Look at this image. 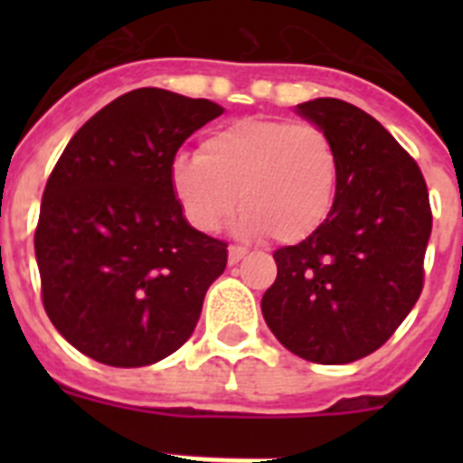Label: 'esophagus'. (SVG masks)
<instances>
[{
    "label": "esophagus",
    "mask_w": 463,
    "mask_h": 463,
    "mask_svg": "<svg viewBox=\"0 0 463 463\" xmlns=\"http://www.w3.org/2000/svg\"><path fill=\"white\" fill-rule=\"evenodd\" d=\"M245 255H248V250L243 245H229V264H239Z\"/></svg>",
    "instance_id": "1"
}]
</instances>
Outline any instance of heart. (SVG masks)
Listing matches in <instances>:
<instances>
[{
	"instance_id": "1",
	"label": "heart",
	"mask_w": 463,
	"mask_h": 463,
	"mask_svg": "<svg viewBox=\"0 0 463 463\" xmlns=\"http://www.w3.org/2000/svg\"><path fill=\"white\" fill-rule=\"evenodd\" d=\"M341 159L329 134L313 122L243 118L208 134L199 157H178L171 190L192 227L215 232L234 213L248 234L298 243L329 218Z\"/></svg>"
}]
</instances>
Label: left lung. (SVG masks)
Segmentation results:
<instances>
[{
    "instance_id": "left-lung-1",
    "label": "left lung",
    "mask_w": 463,
    "mask_h": 463,
    "mask_svg": "<svg viewBox=\"0 0 463 463\" xmlns=\"http://www.w3.org/2000/svg\"><path fill=\"white\" fill-rule=\"evenodd\" d=\"M297 110L331 137L341 181L325 224L273 252L278 276L261 313L297 357L350 364L384 345L422 294L429 190L415 159L366 110L331 97Z\"/></svg>"
}]
</instances>
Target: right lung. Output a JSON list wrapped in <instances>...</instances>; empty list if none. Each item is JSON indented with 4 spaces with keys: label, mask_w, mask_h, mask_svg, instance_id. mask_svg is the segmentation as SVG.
Returning a JSON list of instances; mask_svg holds the SVG:
<instances>
[{
    "label": "right lung",
    "mask_w": 463,
    "mask_h": 463,
    "mask_svg": "<svg viewBox=\"0 0 463 463\" xmlns=\"http://www.w3.org/2000/svg\"><path fill=\"white\" fill-rule=\"evenodd\" d=\"M222 106L138 88L90 118L43 190L41 301L88 357L137 369L192 336L227 243L196 232L171 190L178 148Z\"/></svg>",
    "instance_id": "right-lung-1"
}]
</instances>
